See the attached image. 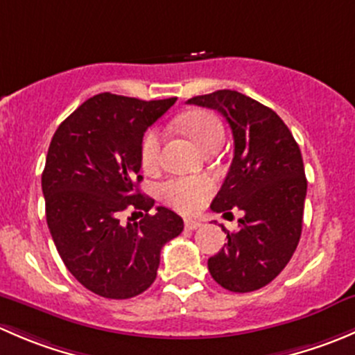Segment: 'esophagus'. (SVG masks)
I'll return each instance as SVG.
<instances>
[{
    "label": "esophagus",
    "mask_w": 355,
    "mask_h": 355,
    "mask_svg": "<svg viewBox=\"0 0 355 355\" xmlns=\"http://www.w3.org/2000/svg\"><path fill=\"white\" fill-rule=\"evenodd\" d=\"M199 227H202V223L198 220H185V228L187 230H198Z\"/></svg>",
    "instance_id": "1"
}]
</instances>
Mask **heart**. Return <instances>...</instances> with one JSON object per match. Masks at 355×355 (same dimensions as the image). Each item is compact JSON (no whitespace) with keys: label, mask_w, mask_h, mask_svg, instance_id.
I'll use <instances>...</instances> for the list:
<instances>
[{"label":"heart","mask_w":355,"mask_h":355,"mask_svg":"<svg viewBox=\"0 0 355 355\" xmlns=\"http://www.w3.org/2000/svg\"><path fill=\"white\" fill-rule=\"evenodd\" d=\"M178 125L192 142L204 151L213 142H223L225 128L220 118L207 110H192L180 116ZM163 135L157 128H151L141 141V164L146 171L156 170L159 164V151ZM214 192L211 177H177L163 182L157 194L163 202L182 213H198Z\"/></svg>","instance_id":"heart-1"}]
</instances>
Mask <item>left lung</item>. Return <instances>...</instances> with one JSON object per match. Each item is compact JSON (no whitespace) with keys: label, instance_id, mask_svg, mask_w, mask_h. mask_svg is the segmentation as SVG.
<instances>
[{"label":"left lung","instance_id":"left-lung-1","mask_svg":"<svg viewBox=\"0 0 355 355\" xmlns=\"http://www.w3.org/2000/svg\"><path fill=\"white\" fill-rule=\"evenodd\" d=\"M189 105L216 110L234 135V159L211 209L232 216L228 244L207 259L211 277L230 292H252L282 273L302 234L307 180L300 149L280 116L256 99L223 89Z\"/></svg>","mask_w":355,"mask_h":355}]
</instances>
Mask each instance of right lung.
I'll list each match as a JSON object with an SVG mask.
<instances>
[{"label": "right lung", "instance_id": "right-lung-1", "mask_svg": "<svg viewBox=\"0 0 355 355\" xmlns=\"http://www.w3.org/2000/svg\"><path fill=\"white\" fill-rule=\"evenodd\" d=\"M175 101L103 92L62 121L49 144L41 184L53 242L77 282L106 299L151 287L161 249L184 230L168 207L149 214L155 199L137 187L144 132ZM127 207L146 214L123 225L117 216Z\"/></svg>", "mask_w": 355, "mask_h": 355}]
</instances>
